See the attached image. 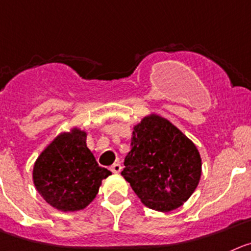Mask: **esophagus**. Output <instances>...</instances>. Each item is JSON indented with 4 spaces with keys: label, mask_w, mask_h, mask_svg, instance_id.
Instances as JSON below:
<instances>
[{
    "label": "esophagus",
    "mask_w": 251,
    "mask_h": 251,
    "mask_svg": "<svg viewBox=\"0 0 251 251\" xmlns=\"http://www.w3.org/2000/svg\"><path fill=\"white\" fill-rule=\"evenodd\" d=\"M110 170H111L112 173H120L121 172V165L120 163H114V165L110 167Z\"/></svg>",
    "instance_id": "esophagus-1"
}]
</instances>
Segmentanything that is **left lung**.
Masks as SVG:
<instances>
[{"label": "left lung", "instance_id": "8db88e82", "mask_svg": "<svg viewBox=\"0 0 251 251\" xmlns=\"http://www.w3.org/2000/svg\"><path fill=\"white\" fill-rule=\"evenodd\" d=\"M124 178L142 203L158 212L181 207L202 176L198 149L177 126L161 115H146L133 126Z\"/></svg>", "mask_w": 251, "mask_h": 251}]
</instances>
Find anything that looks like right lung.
Masks as SVG:
<instances>
[{"label": "right lung", "instance_id": "obj_1", "mask_svg": "<svg viewBox=\"0 0 251 251\" xmlns=\"http://www.w3.org/2000/svg\"><path fill=\"white\" fill-rule=\"evenodd\" d=\"M110 175L86 146V131L75 126L44 147L34 162L32 177L49 205L60 212H76L93 202L102 179Z\"/></svg>", "mask_w": 251, "mask_h": 251}]
</instances>
